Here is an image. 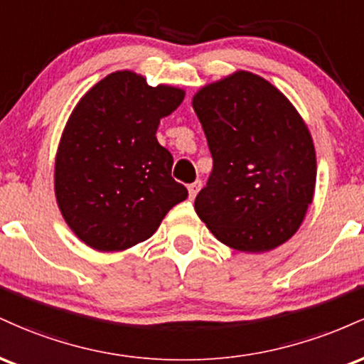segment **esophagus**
Segmentation results:
<instances>
[{"instance_id":"obj_1","label":"esophagus","mask_w":364,"mask_h":364,"mask_svg":"<svg viewBox=\"0 0 364 364\" xmlns=\"http://www.w3.org/2000/svg\"><path fill=\"white\" fill-rule=\"evenodd\" d=\"M200 188H202V181H195V183H191V185H188V195H190L191 200H193L196 193H198Z\"/></svg>"}]
</instances>
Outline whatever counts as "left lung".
<instances>
[{
    "mask_svg": "<svg viewBox=\"0 0 364 364\" xmlns=\"http://www.w3.org/2000/svg\"><path fill=\"white\" fill-rule=\"evenodd\" d=\"M212 168L195 210L220 243L262 253L301 225L316 181L308 127L286 95L250 72L205 85L193 97Z\"/></svg>",
    "mask_w": 364,
    "mask_h": 364,
    "instance_id": "left-lung-1",
    "label": "left lung"
}]
</instances>
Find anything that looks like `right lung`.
Instances as JSON below:
<instances>
[{"label": "right lung", "instance_id": "obj_1", "mask_svg": "<svg viewBox=\"0 0 364 364\" xmlns=\"http://www.w3.org/2000/svg\"><path fill=\"white\" fill-rule=\"evenodd\" d=\"M185 99L176 87H150L114 72L77 104L54 166L58 207L70 229L97 252L149 240L188 190L171 176L173 156L156 132Z\"/></svg>", "mask_w": 364, "mask_h": 364}]
</instances>
